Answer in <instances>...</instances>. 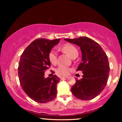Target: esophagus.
<instances>
[{
  "mask_svg": "<svg viewBox=\"0 0 122 122\" xmlns=\"http://www.w3.org/2000/svg\"><path fill=\"white\" fill-rule=\"evenodd\" d=\"M67 78H68V77H67V76H62V77H60L61 80H64V79H66Z\"/></svg>",
  "mask_w": 122,
  "mask_h": 122,
  "instance_id": "1",
  "label": "esophagus"
}]
</instances>
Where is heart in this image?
<instances>
[{"label": "heart", "instance_id": "obj_1", "mask_svg": "<svg viewBox=\"0 0 122 122\" xmlns=\"http://www.w3.org/2000/svg\"><path fill=\"white\" fill-rule=\"evenodd\" d=\"M61 50L71 56V58H74V56L78 55V51L74 45L70 44H65L61 46ZM58 55L57 52L55 50H51L48 53V59L50 62L52 64H55L57 62ZM70 71V69L69 67L65 66H60L56 70V72L58 74L64 76L67 75Z\"/></svg>", "mask_w": 122, "mask_h": 122}]
</instances>
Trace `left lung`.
Masks as SVG:
<instances>
[{"label":"left lung","instance_id":"8db88e82","mask_svg":"<svg viewBox=\"0 0 122 122\" xmlns=\"http://www.w3.org/2000/svg\"><path fill=\"white\" fill-rule=\"evenodd\" d=\"M65 41L80 47L82 61L77 71L83 72V78L76 79L71 92L76 98L83 100H92L100 94L106 86L110 66L106 54L100 45L86 36Z\"/></svg>","mask_w":122,"mask_h":122}]
</instances>
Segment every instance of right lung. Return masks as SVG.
Listing matches in <instances>:
<instances>
[{"label": "right lung", "mask_w": 122, "mask_h": 122, "mask_svg": "<svg viewBox=\"0 0 122 122\" xmlns=\"http://www.w3.org/2000/svg\"><path fill=\"white\" fill-rule=\"evenodd\" d=\"M60 40L38 38L26 48L20 56L18 68L20 84L25 93L36 102L47 103L56 96L60 78L56 75L45 78L44 73L51 66L49 52Z\"/></svg>", "instance_id": "add662e5"}]
</instances>
